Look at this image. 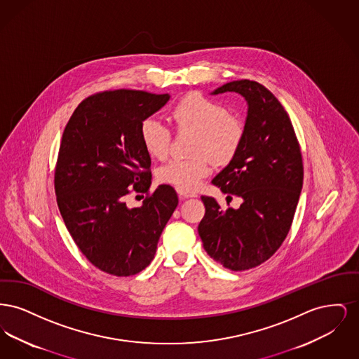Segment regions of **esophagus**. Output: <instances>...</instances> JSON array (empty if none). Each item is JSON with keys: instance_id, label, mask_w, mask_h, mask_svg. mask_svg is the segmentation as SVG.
Returning a JSON list of instances; mask_svg holds the SVG:
<instances>
[{"instance_id": "esophagus-1", "label": "esophagus", "mask_w": 359, "mask_h": 359, "mask_svg": "<svg viewBox=\"0 0 359 359\" xmlns=\"http://www.w3.org/2000/svg\"><path fill=\"white\" fill-rule=\"evenodd\" d=\"M177 194H179V198H180V199H186V198H194V196H196V195H194V194H187V192H183V191H180V189H177Z\"/></svg>"}]
</instances>
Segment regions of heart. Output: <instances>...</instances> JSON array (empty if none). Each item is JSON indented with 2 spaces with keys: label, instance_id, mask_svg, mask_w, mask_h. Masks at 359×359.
Wrapping results in <instances>:
<instances>
[{
  "label": "heart",
  "instance_id": "1",
  "mask_svg": "<svg viewBox=\"0 0 359 359\" xmlns=\"http://www.w3.org/2000/svg\"><path fill=\"white\" fill-rule=\"evenodd\" d=\"M172 118L180 130L196 135L192 160H172L163 165L157 177L161 183L183 192H191L210 171L207 154L218 163L229 161L242 142L245 126L242 120L230 114L229 109L202 94H189L182 98L172 110ZM140 140L147 154L164 160L170 154L171 133L156 118H147L140 126Z\"/></svg>",
  "mask_w": 359,
  "mask_h": 359
}]
</instances>
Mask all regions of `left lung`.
<instances>
[{"mask_svg":"<svg viewBox=\"0 0 359 359\" xmlns=\"http://www.w3.org/2000/svg\"><path fill=\"white\" fill-rule=\"evenodd\" d=\"M227 91L248 103L245 133L212 184L242 198V205L222 210L202 196L205 214L198 231L207 255L237 272L261 265L284 242L303 188V160L290 117L266 87L243 79L211 94Z\"/></svg>","mask_w":359,"mask_h":359,"instance_id":"8db88e82","label":"left lung"}]
</instances>
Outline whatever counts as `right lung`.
Instances as JSON below:
<instances>
[{
    "label": "right lung",
    "mask_w": 359,
    "mask_h": 359,
    "mask_svg": "<svg viewBox=\"0 0 359 359\" xmlns=\"http://www.w3.org/2000/svg\"><path fill=\"white\" fill-rule=\"evenodd\" d=\"M170 98L137 90L100 93L79 103L63 132L55 171L59 211L81 252L106 273L145 269L179 203L168 184L140 207L125 202L132 189L147 194L152 184L140 126Z\"/></svg>",
    "instance_id": "add662e5"
}]
</instances>
